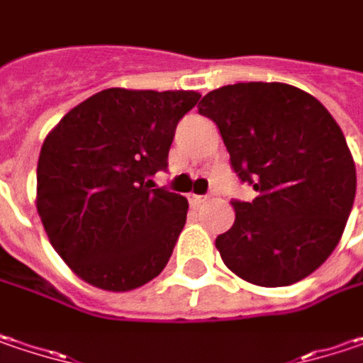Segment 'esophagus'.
Instances as JSON below:
<instances>
[{
	"label": "esophagus",
	"instance_id": "34e87169",
	"mask_svg": "<svg viewBox=\"0 0 363 363\" xmlns=\"http://www.w3.org/2000/svg\"><path fill=\"white\" fill-rule=\"evenodd\" d=\"M208 198L206 196H198V194H190V202L194 206H202Z\"/></svg>",
	"mask_w": 363,
	"mask_h": 363
}]
</instances>
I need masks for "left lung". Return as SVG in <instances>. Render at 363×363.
Instances as JSON below:
<instances>
[{
    "mask_svg": "<svg viewBox=\"0 0 363 363\" xmlns=\"http://www.w3.org/2000/svg\"><path fill=\"white\" fill-rule=\"evenodd\" d=\"M230 165L253 186L233 200L235 223L216 237L233 274L255 286H290L333 253L355 198V163L327 108L288 83H235L206 94Z\"/></svg>",
    "mask_w": 363,
    "mask_h": 363,
    "instance_id": "1",
    "label": "left lung"
}]
</instances>
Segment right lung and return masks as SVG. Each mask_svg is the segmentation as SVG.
Instances as JSON below:
<instances>
[{"label": "right lung", "mask_w": 363, "mask_h": 363, "mask_svg": "<svg viewBox=\"0 0 363 363\" xmlns=\"http://www.w3.org/2000/svg\"><path fill=\"white\" fill-rule=\"evenodd\" d=\"M198 91L110 87L48 133L36 208L48 241L87 284L128 292L157 278L186 225L188 200L155 188L175 126Z\"/></svg>", "instance_id": "1"}]
</instances>
